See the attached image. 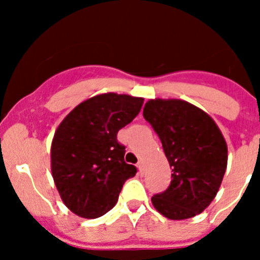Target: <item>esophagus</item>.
Listing matches in <instances>:
<instances>
[{
	"label": "esophagus",
	"mask_w": 260,
	"mask_h": 260,
	"mask_svg": "<svg viewBox=\"0 0 260 260\" xmlns=\"http://www.w3.org/2000/svg\"><path fill=\"white\" fill-rule=\"evenodd\" d=\"M137 167H138V169H139V173H143V162H142V161H139V162H138V164H137Z\"/></svg>",
	"instance_id": "obj_1"
}]
</instances>
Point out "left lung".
<instances>
[{
	"instance_id": "obj_1",
	"label": "left lung",
	"mask_w": 260,
	"mask_h": 260,
	"mask_svg": "<svg viewBox=\"0 0 260 260\" xmlns=\"http://www.w3.org/2000/svg\"><path fill=\"white\" fill-rule=\"evenodd\" d=\"M143 117L162 144L172 168L171 185L152 197L153 207L171 220L203 212L216 197L228 162V147L206 112L178 99H155Z\"/></svg>"
}]
</instances>
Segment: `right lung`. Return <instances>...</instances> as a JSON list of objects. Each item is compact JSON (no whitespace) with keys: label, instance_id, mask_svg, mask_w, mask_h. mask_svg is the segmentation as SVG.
I'll return each mask as SVG.
<instances>
[{"label":"right lung","instance_id":"1","mask_svg":"<svg viewBox=\"0 0 260 260\" xmlns=\"http://www.w3.org/2000/svg\"><path fill=\"white\" fill-rule=\"evenodd\" d=\"M143 98L108 92L87 99L57 127L50 167L62 202L75 215L96 219L116 206L126 180L137 168L125 162L117 133L130 123Z\"/></svg>","mask_w":260,"mask_h":260}]
</instances>
